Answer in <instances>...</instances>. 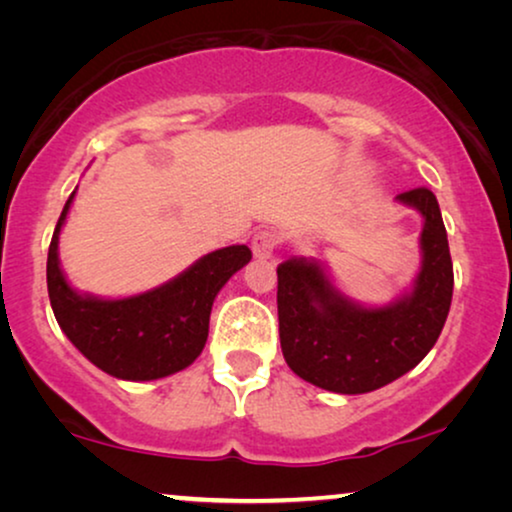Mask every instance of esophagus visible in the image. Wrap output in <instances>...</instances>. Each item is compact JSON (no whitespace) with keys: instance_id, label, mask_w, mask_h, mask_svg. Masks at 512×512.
Listing matches in <instances>:
<instances>
[{"instance_id":"1","label":"esophagus","mask_w":512,"mask_h":512,"mask_svg":"<svg viewBox=\"0 0 512 512\" xmlns=\"http://www.w3.org/2000/svg\"><path fill=\"white\" fill-rule=\"evenodd\" d=\"M279 235L275 233L272 228H263L258 230V233L254 235V240H251V249H254V256L256 258H272V254H275L277 247H279Z\"/></svg>"}]
</instances>
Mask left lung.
Here are the masks:
<instances>
[{
  "label": "left lung",
  "instance_id": "left-lung-1",
  "mask_svg": "<svg viewBox=\"0 0 512 512\" xmlns=\"http://www.w3.org/2000/svg\"><path fill=\"white\" fill-rule=\"evenodd\" d=\"M424 216L415 289L387 307H361L333 289L324 268L291 258L277 268L279 342L289 368L335 394H368L398 380L431 352L452 303V258L429 188L398 195Z\"/></svg>",
  "mask_w": 512,
  "mask_h": 512
}]
</instances>
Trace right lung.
I'll list each match as a JSON object with an SVG mask.
<instances>
[{
  "label": "right lung",
  "mask_w": 512,
  "mask_h": 512,
  "mask_svg": "<svg viewBox=\"0 0 512 512\" xmlns=\"http://www.w3.org/2000/svg\"><path fill=\"white\" fill-rule=\"evenodd\" d=\"M72 200L74 193L62 209L46 261L48 298L72 345L118 380H158L191 366L207 342L216 293L251 261L249 247L235 244L212 251L177 279L142 296L121 300L79 296L58 263V235Z\"/></svg>",
  "instance_id": "add662e5"
}]
</instances>
